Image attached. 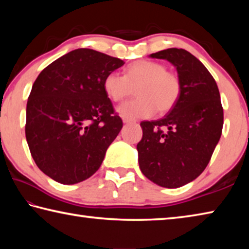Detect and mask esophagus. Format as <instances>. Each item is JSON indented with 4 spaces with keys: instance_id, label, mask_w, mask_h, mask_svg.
<instances>
[{
    "instance_id": "34e87169",
    "label": "esophagus",
    "mask_w": 249,
    "mask_h": 249,
    "mask_svg": "<svg viewBox=\"0 0 249 249\" xmlns=\"http://www.w3.org/2000/svg\"><path fill=\"white\" fill-rule=\"evenodd\" d=\"M123 122L124 123H133V120H130V119H128V117H125V116H123Z\"/></svg>"
}]
</instances>
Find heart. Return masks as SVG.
Listing matches in <instances>:
<instances>
[{
	"mask_svg": "<svg viewBox=\"0 0 249 249\" xmlns=\"http://www.w3.org/2000/svg\"><path fill=\"white\" fill-rule=\"evenodd\" d=\"M108 99L123 101L134 91L138 98L121 104L117 111L128 119L149 117L156 112L167 113L178 102L181 82L178 75L167 70L163 64L151 60H138L130 64L124 75L109 72L103 81Z\"/></svg>",
	"mask_w": 249,
	"mask_h": 249,
	"instance_id": "1",
	"label": "heart"
}]
</instances>
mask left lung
<instances>
[{
	"label": "left lung",
	"mask_w": 249,
	"mask_h": 249,
	"mask_svg": "<svg viewBox=\"0 0 249 249\" xmlns=\"http://www.w3.org/2000/svg\"><path fill=\"white\" fill-rule=\"evenodd\" d=\"M150 57L176 67L181 94L162 119L141 123L138 162L156 184L179 188L203 172L220 141L224 120L220 91L209 70L187 50L169 48Z\"/></svg>",
	"instance_id": "8db88e82"
}]
</instances>
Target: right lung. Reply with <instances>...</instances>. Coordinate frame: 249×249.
Returning a JSON list of instances; mask_svg holds the SVG:
<instances>
[{"instance_id":"add662e5","label":"right lung","mask_w":249,"mask_h":249,"mask_svg":"<svg viewBox=\"0 0 249 249\" xmlns=\"http://www.w3.org/2000/svg\"><path fill=\"white\" fill-rule=\"evenodd\" d=\"M119 58L80 48L58 58L33 84L25 134L37 167L62 184H74L96 172L123 127L103 89Z\"/></svg>"}]
</instances>
